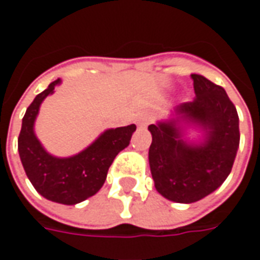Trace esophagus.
Instances as JSON below:
<instances>
[{"label": "esophagus", "mask_w": 260, "mask_h": 260, "mask_svg": "<svg viewBox=\"0 0 260 260\" xmlns=\"http://www.w3.org/2000/svg\"><path fill=\"white\" fill-rule=\"evenodd\" d=\"M150 121H152V117L149 114H142L141 117L138 118V124L141 125V126H146Z\"/></svg>", "instance_id": "34e87169"}]
</instances>
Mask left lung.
I'll use <instances>...</instances> for the list:
<instances>
[{"label":"left lung","instance_id":"obj_1","mask_svg":"<svg viewBox=\"0 0 260 260\" xmlns=\"http://www.w3.org/2000/svg\"><path fill=\"white\" fill-rule=\"evenodd\" d=\"M196 97L175 108V114L206 129L202 146H188L173 122L149 125L152 145L149 163L154 186L164 198L192 203L223 184L240 145L237 108L221 86L192 74Z\"/></svg>","mask_w":260,"mask_h":260}]
</instances>
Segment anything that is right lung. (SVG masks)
Returning <instances> with one entry per match:
<instances>
[{
	"label": "right lung",
	"mask_w": 260,
	"mask_h": 260,
	"mask_svg": "<svg viewBox=\"0 0 260 260\" xmlns=\"http://www.w3.org/2000/svg\"><path fill=\"white\" fill-rule=\"evenodd\" d=\"M58 83L59 79L51 82L27 107L22 119L18 149L26 175L40 195L57 203L75 205L100 191L110 166L115 156L129 145L136 125L106 131L93 145L74 157L50 156L35 136L33 124L42 102Z\"/></svg>",
	"instance_id": "1"
}]
</instances>
